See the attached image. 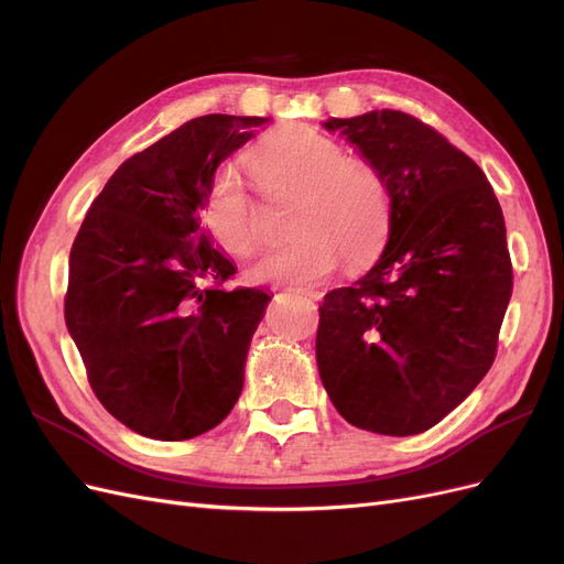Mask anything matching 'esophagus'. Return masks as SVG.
<instances>
[{
  "label": "esophagus",
  "instance_id": "34e87169",
  "mask_svg": "<svg viewBox=\"0 0 564 564\" xmlns=\"http://www.w3.org/2000/svg\"><path fill=\"white\" fill-rule=\"evenodd\" d=\"M296 294H301V296H305V299H313V301L319 299V294L313 292V289H296Z\"/></svg>",
  "mask_w": 564,
  "mask_h": 564
}]
</instances>
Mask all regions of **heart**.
Here are the masks:
<instances>
[{"instance_id": "obj_1", "label": "heart", "mask_w": 564, "mask_h": 564, "mask_svg": "<svg viewBox=\"0 0 564 564\" xmlns=\"http://www.w3.org/2000/svg\"><path fill=\"white\" fill-rule=\"evenodd\" d=\"M256 181L268 195H296L292 242L247 270L256 284L308 286L340 265L377 259L392 228V193L386 174L315 129L294 127L259 145L251 155ZM204 228L237 259L263 245L261 212L235 166L212 178Z\"/></svg>"}]
</instances>
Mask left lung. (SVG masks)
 Segmentation results:
<instances>
[{
    "label": "left lung",
    "instance_id": "1",
    "mask_svg": "<svg viewBox=\"0 0 564 564\" xmlns=\"http://www.w3.org/2000/svg\"><path fill=\"white\" fill-rule=\"evenodd\" d=\"M392 193L388 245L365 278L324 296L315 355L338 414L416 435L489 371L513 292L506 224L485 172L414 115L329 119Z\"/></svg>",
    "mask_w": 564,
    "mask_h": 564
}]
</instances>
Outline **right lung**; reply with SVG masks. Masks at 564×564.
Here are the masks:
<instances>
[{
  "label": "right lung",
  "instance_id": "right-lung-1",
  "mask_svg": "<svg viewBox=\"0 0 564 564\" xmlns=\"http://www.w3.org/2000/svg\"><path fill=\"white\" fill-rule=\"evenodd\" d=\"M265 117L204 115L135 152L70 249L65 324L91 390L133 433L191 440L224 421L270 296L226 289L235 265L199 228L218 164Z\"/></svg>",
  "mask_w": 564,
  "mask_h": 564
}]
</instances>
